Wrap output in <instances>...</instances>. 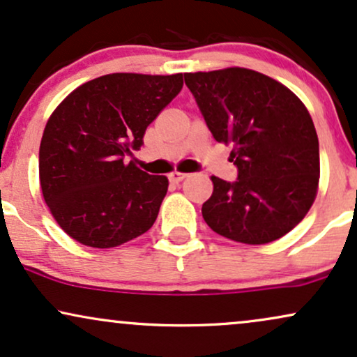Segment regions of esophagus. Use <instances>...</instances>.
<instances>
[{
  "label": "esophagus",
  "mask_w": 357,
  "mask_h": 357,
  "mask_svg": "<svg viewBox=\"0 0 357 357\" xmlns=\"http://www.w3.org/2000/svg\"><path fill=\"white\" fill-rule=\"evenodd\" d=\"M184 178H188V174L186 173H179V171H174V173L169 174V181L171 183H179V181H183Z\"/></svg>",
  "instance_id": "esophagus-1"
}]
</instances>
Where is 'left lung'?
<instances>
[{"label": "left lung", "mask_w": 357, "mask_h": 357, "mask_svg": "<svg viewBox=\"0 0 357 357\" xmlns=\"http://www.w3.org/2000/svg\"><path fill=\"white\" fill-rule=\"evenodd\" d=\"M206 126L233 146L238 179L213 176L203 218L214 233L244 244L276 241L314 203L319 141L311 114L293 91L246 68L184 75Z\"/></svg>", "instance_id": "left-lung-1"}]
</instances>
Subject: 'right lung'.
I'll use <instances>...</instances> for the list:
<instances>
[{
    "label": "right lung",
    "instance_id": "1",
    "mask_svg": "<svg viewBox=\"0 0 357 357\" xmlns=\"http://www.w3.org/2000/svg\"><path fill=\"white\" fill-rule=\"evenodd\" d=\"M181 88V73H113L81 84L56 108L41 137L40 183L64 233L105 249L154 225L167 178L124 158L143 146L146 128Z\"/></svg>",
    "mask_w": 357,
    "mask_h": 357
}]
</instances>
